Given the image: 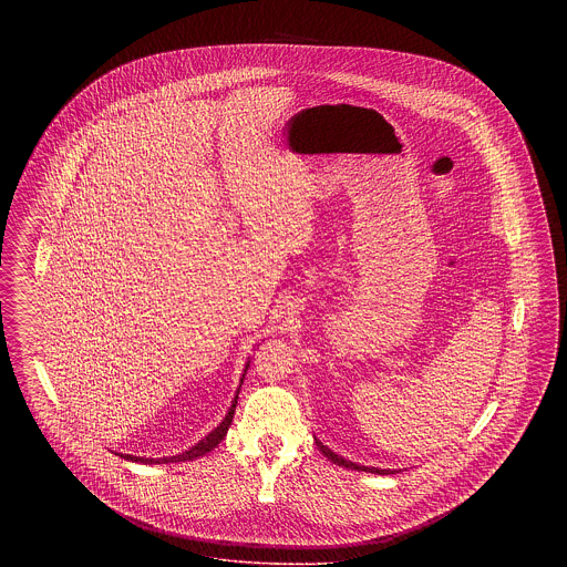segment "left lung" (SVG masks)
Here are the masks:
<instances>
[{
	"label": "left lung",
	"mask_w": 567,
	"mask_h": 567,
	"mask_svg": "<svg viewBox=\"0 0 567 567\" xmlns=\"http://www.w3.org/2000/svg\"><path fill=\"white\" fill-rule=\"evenodd\" d=\"M317 446H319V451H321L324 457L329 458V461H333L336 465L349 467V470H357V472H370V474H395V472H398V470H380V467H372V465H359V463H352L349 458L336 455L331 449H327V446H324L321 440H317Z\"/></svg>",
	"instance_id": "1"
}]
</instances>
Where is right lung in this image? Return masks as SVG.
<instances>
[{"label":"right lung","instance_id":"add662e5","mask_svg":"<svg viewBox=\"0 0 567 567\" xmlns=\"http://www.w3.org/2000/svg\"><path fill=\"white\" fill-rule=\"evenodd\" d=\"M248 363H250V359L246 361V365H244L243 378H240V386H243L244 377H246V370H248ZM240 386H238V391H236V395H234V400H231V405H229V410H227V414H225V419L216 425L213 432L208 433L206 437H202L195 446H190L189 451H185V453H181V455H174V457H159V458H148V457H135V455H123V453H116V455H121L123 458H127V461H134V463H146V465H153V463H178V461H195V458L204 457V455H208L210 451H215L216 446L220 444V440L227 435V430H229V425H231V421H234V412H236V404H238V393H240Z\"/></svg>","mask_w":567,"mask_h":567}]
</instances>
